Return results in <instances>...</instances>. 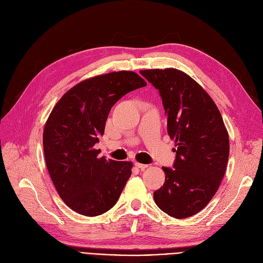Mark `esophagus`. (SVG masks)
Returning <instances> with one entry per match:
<instances>
[{"label":"esophagus","mask_w":263,"mask_h":263,"mask_svg":"<svg viewBox=\"0 0 263 263\" xmlns=\"http://www.w3.org/2000/svg\"><path fill=\"white\" fill-rule=\"evenodd\" d=\"M134 165H135L136 167H138V168H140V170H145V168L148 167L147 164H142V163H139V162H135Z\"/></svg>","instance_id":"1"}]
</instances>
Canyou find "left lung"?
Returning <instances> with one entry per match:
<instances>
[{"label": "left lung", "instance_id": "1", "mask_svg": "<svg viewBox=\"0 0 263 263\" xmlns=\"http://www.w3.org/2000/svg\"><path fill=\"white\" fill-rule=\"evenodd\" d=\"M140 73L159 91L167 134L176 142L173 167L162 166L165 181L154 199L171 217L187 218L206 206L219 188L229 135L214 101L190 76L175 68Z\"/></svg>", "mask_w": 263, "mask_h": 263}]
</instances>
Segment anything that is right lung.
Segmentation results:
<instances>
[{"mask_svg":"<svg viewBox=\"0 0 263 263\" xmlns=\"http://www.w3.org/2000/svg\"><path fill=\"white\" fill-rule=\"evenodd\" d=\"M145 86L134 72L100 75L77 84L53 107L43 134L45 160L60 198L76 213L99 216L117 203L132 162L100 158L95 145L112 105Z\"/></svg>","mask_w":263,"mask_h":263,"instance_id":"right-lung-1","label":"right lung"}]
</instances>
